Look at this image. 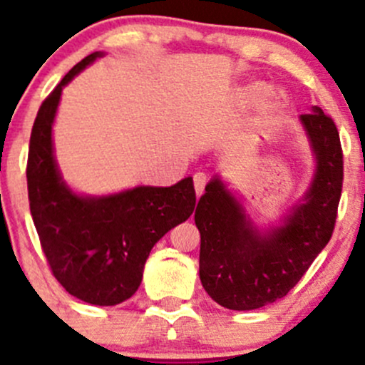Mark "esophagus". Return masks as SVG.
I'll return each instance as SVG.
<instances>
[{"label":"esophagus","instance_id":"1","mask_svg":"<svg viewBox=\"0 0 365 365\" xmlns=\"http://www.w3.org/2000/svg\"><path fill=\"white\" fill-rule=\"evenodd\" d=\"M205 185H206V175L205 173H196V175H194V189H196L197 196L203 194Z\"/></svg>","mask_w":365,"mask_h":365}]
</instances>
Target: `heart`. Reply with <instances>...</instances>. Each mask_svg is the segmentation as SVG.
<instances>
[{
  "instance_id": "1",
  "label": "heart",
  "mask_w": 365,
  "mask_h": 365,
  "mask_svg": "<svg viewBox=\"0 0 365 365\" xmlns=\"http://www.w3.org/2000/svg\"><path fill=\"white\" fill-rule=\"evenodd\" d=\"M245 95H247L249 98H252V101L264 97L267 109L272 113L281 111V109H284V106H286V97L281 93V91H267L264 90L263 84H259V83L249 84V86L245 88Z\"/></svg>"
}]
</instances>
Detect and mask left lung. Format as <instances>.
Instances as JSON below:
<instances>
[{"label": "left lung", "mask_w": 365, "mask_h": 365, "mask_svg": "<svg viewBox=\"0 0 365 365\" xmlns=\"http://www.w3.org/2000/svg\"><path fill=\"white\" fill-rule=\"evenodd\" d=\"M300 125L316 160L314 176L279 226L257 230L219 176L197 201L200 279L222 307L252 311L286 297L332 237L342 189L339 132L318 106L302 114Z\"/></svg>", "instance_id": "obj_1"}]
</instances>
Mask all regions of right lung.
Segmentation results:
<instances>
[{
    "instance_id": "obj_1",
    "label": "right lung",
    "mask_w": 365,
    "mask_h": 365,
    "mask_svg": "<svg viewBox=\"0 0 365 365\" xmlns=\"http://www.w3.org/2000/svg\"><path fill=\"white\" fill-rule=\"evenodd\" d=\"M104 53L76 65L42 102L29 138L28 197L33 222L53 275L72 297L116 305L138 292L153 245L189 219L196 206L192 178L171 187H134L109 196H83L56 164L53 123L61 91Z\"/></svg>"
}]
</instances>
